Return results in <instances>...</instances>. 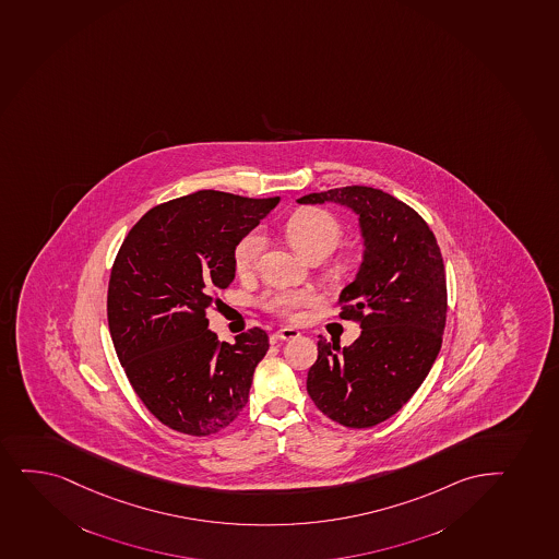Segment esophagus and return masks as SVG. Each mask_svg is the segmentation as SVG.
I'll return each instance as SVG.
<instances>
[{
  "instance_id": "34e87169",
  "label": "esophagus",
  "mask_w": 559,
  "mask_h": 559,
  "mask_svg": "<svg viewBox=\"0 0 559 559\" xmlns=\"http://www.w3.org/2000/svg\"><path fill=\"white\" fill-rule=\"evenodd\" d=\"M275 336L278 340H294L299 338L301 333H299L297 329H294V326H283V329H278V331H276Z\"/></svg>"
}]
</instances>
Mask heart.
Segmentation results:
<instances>
[{
	"instance_id": "b5f03b06",
	"label": "heart",
	"mask_w": 559,
	"mask_h": 559,
	"mask_svg": "<svg viewBox=\"0 0 559 559\" xmlns=\"http://www.w3.org/2000/svg\"><path fill=\"white\" fill-rule=\"evenodd\" d=\"M284 234L295 251L308 260H323L338 247L344 236L340 221L321 207H305L295 212L286 225ZM264 251V238L260 234H247L234 249V270L239 276L254 273ZM316 301V295L308 289H273L260 299V305L271 314L294 318L299 308Z\"/></svg>"
}]
</instances>
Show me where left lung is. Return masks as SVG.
Here are the masks:
<instances>
[{"instance_id": "1", "label": "left lung", "mask_w": 559, "mask_h": 559, "mask_svg": "<svg viewBox=\"0 0 559 559\" xmlns=\"http://www.w3.org/2000/svg\"><path fill=\"white\" fill-rule=\"evenodd\" d=\"M299 202L352 207L366 245L357 278L338 299L340 318L362 333L347 347L320 336L308 395L342 426H377L413 397L439 355L448 312L439 243L418 212L381 189L347 186Z\"/></svg>"}]
</instances>
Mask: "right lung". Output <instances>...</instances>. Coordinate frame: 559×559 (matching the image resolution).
I'll use <instances>...</instances> for the list:
<instances>
[{
  "label": "right lung",
  "mask_w": 559,
  "mask_h": 559,
  "mask_svg": "<svg viewBox=\"0 0 559 559\" xmlns=\"http://www.w3.org/2000/svg\"><path fill=\"white\" fill-rule=\"evenodd\" d=\"M278 201L204 189L152 207L120 245L107 288L115 352L139 400L178 433H217L247 405L267 333L226 344L206 314L234 281L239 239Z\"/></svg>",
  "instance_id": "obj_1"
}]
</instances>
